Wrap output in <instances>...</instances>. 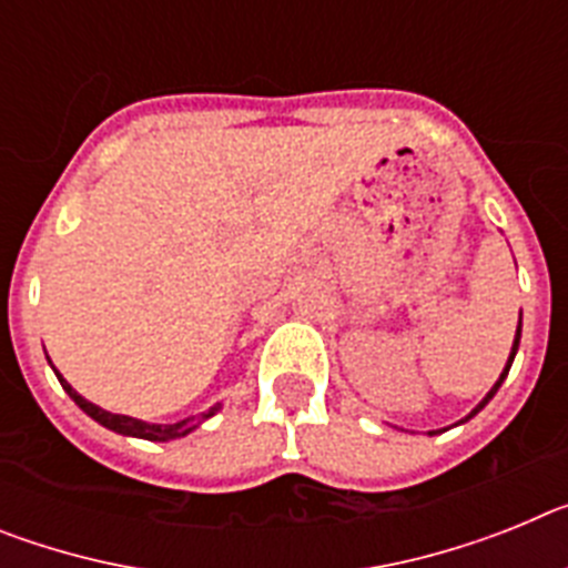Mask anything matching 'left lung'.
<instances>
[{"label":"left lung","instance_id":"1","mask_svg":"<svg viewBox=\"0 0 568 568\" xmlns=\"http://www.w3.org/2000/svg\"><path fill=\"white\" fill-rule=\"evenodd\" d=\"M518 344H520V324H518V333H515V344H511L509 361H506V369H504V373H500V378L495 381V386H491V389H489V395H486V398L480 400L478 406H475V413H469V418H471V415H478L480 409H484V406L489 404V400H491V395H495V393H498V389H500V384H504V378H506V375H509V366H511V361H515V353H518ZM429 435H433V433H429Z\"/></svg>","mask_w":568,"mask_h":568}]
</instances>
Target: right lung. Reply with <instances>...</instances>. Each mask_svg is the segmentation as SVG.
<instances>
[{"label":"right lung","mask_w":568,"mask_h":568,"mask_svg":"<svg viewBox=\"0 0 568 568\" xmlns=\"http://www.w3.org/2000/svg\"><path fill=\"white\" fill-rule=\"evenodd\" d=\"M59 384L64 386V393L70 395V398L77 400L79 406H82L84 413L90 415L93 420H99L102 426H108V429H113V433L119 435H133V438H144V440H173V438H182V435H187L190 429H195V426L202 424V420L213 418L219 409H222V404L210 406L207 413L202 415H190V418L179 420V424H148V420H135V418H128V415H113L108 413V409H102V406L90 404V400H84L82 395L73 389V386L68 384V381L62 378V375L57 373Z\"/></svg>","instance_id":"right-lung-1"}]
</instances>
